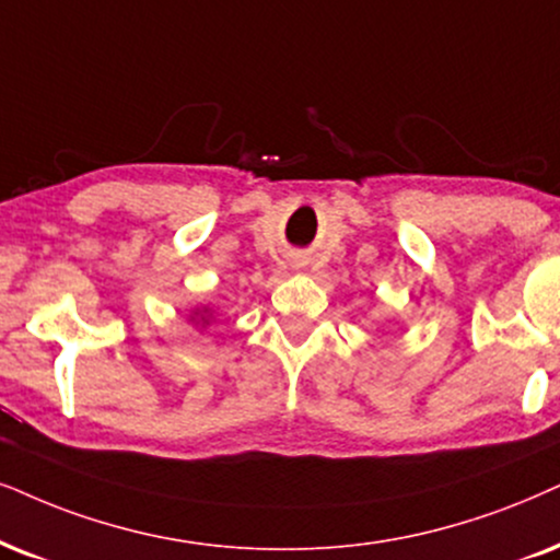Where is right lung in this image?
<instances>
[{
    "label": "right lung",
    "instance_id": "right-lung-1",
    "mask_svg": "<svg viewBox=\"0 0 560 560\" xmlns=\"http://www.w3.org/2000/svg\"><path fill=\"white\" fill-rule=\"evenodd\" d=\"M207 313H209V310H207V307H203V310H201V313H198V310H196V315H201V323H207Z\"/></svg>",
    "mask_w": 560,
    "mask_h": 560
}]
</instances>
